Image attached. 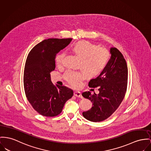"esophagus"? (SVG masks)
Returning <instances> with one entry per match:
<instances>
[{
	"mask_svg": "<svg viewBox=\"0 0 151 151\" xmlns=\"http://www.w3.org/2000/svg\"><path fill=\"white\" fill-rule=\"evenodd\" d=\"M74 95L76 97H77L81 98V99L82 98V96L81 92L78 91H74Z\"/></svg>",
	"mask_w": 151,
	"mask_h": 151,
	"instance_id": "esophagus-1",
	"label": "esophagus"
}]
</instances>
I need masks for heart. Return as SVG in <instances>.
Instances as JSON below:
<instances>
[{
  "instance_id": "1",
  "label": "heart",
  "mask_w": 151,
  "mask_h": 151,
  "mask_svg": "<svg viewBox=\"0 0 151 151\" xmlns=\"http://www.w3.org/2000/svg\"><path fill=\"white\" fill-rule=\"evenodd\" d=\"M71 49L80 58L78 67L81 71L68 70L64 74L66 81L74 87H78L85 76L94 77L100 74L108 64L110 54L106 49L97 46L89 41L81 40L74 44ZM65 53H58L55 57L57 65L63 63Z\"/></svg>"
}]
</instances>
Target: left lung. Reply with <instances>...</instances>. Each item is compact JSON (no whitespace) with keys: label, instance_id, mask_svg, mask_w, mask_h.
I'll list each match as a JSON object with an SVG mask.
<instances>
[{"label":"left lung","instance_id":"left-lung-1","mask_svg":"<svg viewBox=\"0 0 151 151\" xmlns=\"http://www.w3.org/2000/svg\"><path fill=\"white\" fill-rule=\"evenodd\" d=\"M111 58L100 76L91 79L89 86L99 87V93L91 94L85 91L82 95L92 102L91 109L82 113L88 120L99 122L108 118L120 106L127 86L128 68L125 60L116 47L110 49Z\"/></svg>","mask_w":151,"mask_h":151}]
</instances>
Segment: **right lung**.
I'll use <instances>...</instances> for the list:
<instances>
[{
    "mask_svg": "<svg viewBox=\"0 0 151 151\" xmlns=\"http://www.w3.org/2000/svg\"><path fill=\"white\" fill-rule=\"evenodd\" d=\"M71 38L43 40L30 51L26 61L23 83L26 96L33 108L41 115L54 117L60 114L73 91L54 85L50 72L55 68L57 54L70 43Z\"/></svg>",
    "mask_w": 151,
    "mask_h": 151,
    "instance_id": "right-lung-1",
    "label": "right lung"
}]
</instances>
